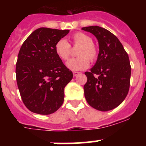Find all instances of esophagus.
<instances>
[{"mask_svg":"<svg viewBox=\"0 0 146 146\" xmlns=\"http://www.w3.org/2000/svg\"><path fill=\"white\" fill-rule=\"evenodd\" d=\"M78 74H80V72H73V75H74V77H77Z\"/></svg>","mask_w":146,"mask_h":146,"instance_id":"1","label":"esophagus"}]
</instances>
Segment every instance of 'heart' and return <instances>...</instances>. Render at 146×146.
<instances>
[{
  "instance_id": "obj_1",
  "label": "heart",
  "mask_w": 146,
  "mask_h": 146,
  "mask_svg": "<svg viewBox=\"0 0 146 146\" xmlns=\"http://www.w3.org/2000/svg\"><path fill=\"white\" fill-rule=\"evenodd\" d=\"M72 42L74 46L79 47L76 52L78 57L67 61L66 67L72 71L86 69L90 64L89 59L91 61H94L97 58L98 50L96 45L93 43L92 38L82 32H77L72 36ZM55 51L59 58L67 60L70 55V44L66 39L60 38L55 44Z\"/></svg>"
}]
</instances>
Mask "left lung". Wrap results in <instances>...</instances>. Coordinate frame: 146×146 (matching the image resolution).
Listing matches in <instances>:
<instances>
[{
    "instance_id": "1",
    "label": "left lung",
    "mask_w": 146,
    "mask_h": 146,
    "mask_svg": "<svg viewBox=\"0 0 146 146\" xmlns=\"http://www.w3.org/2000/svg\"><path fill=\"white\" fill-rule=\"evenodd\" d=\"M82 30L96 36L99 49L95 65L85 72L88 78L85 97L92 108L109 111L123 102L129 92L131 66L128 54L118 38L105 28L89 26Z\"/></svg>"
}]
</instances>
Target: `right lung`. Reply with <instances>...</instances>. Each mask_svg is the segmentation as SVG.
I'll return each mask as SVG.
<instances>
[{
    "instance_id": "right-lung-1",
    "label": "right lung",
    "mask_w": 146,
    "mask_h": 146,
    "mask_svg": "<svg viewBox=\"0 0 146 146\" xmlns=\"http://www.w3.org/2000/svg\"><path fill=\"white\" fill-rule=\"evenodd\" d=\"M69 30L39 28L26 38L18 54L16 79L23 102L31 112L55 113L64 102V88L73 74L55 51Z\"/></svg>"
}]
</instances>
